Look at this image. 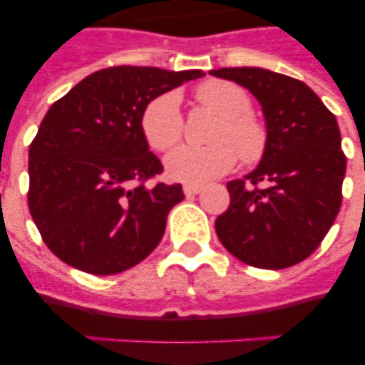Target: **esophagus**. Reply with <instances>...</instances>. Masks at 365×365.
Masks as SVG:
<instances>
[{"instance_id":"34e87169","label":"esophagus","mask_w":365,"mask_h":365,"mask_svg":"<svg viewBox=\"0 0 365 365\" xmlns=\"http://www.w3.org/2000/svg\"><path fill=\"white\" fill-rule=\"evenodd\" d=\"M200 191H202V187H200V185H193V183H187V185H183V193L187 195V197L200 193Z\"/></svg>"}]
</instances>
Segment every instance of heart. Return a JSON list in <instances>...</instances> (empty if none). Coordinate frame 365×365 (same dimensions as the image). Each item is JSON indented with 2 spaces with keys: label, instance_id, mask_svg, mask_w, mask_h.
<instances>
[{
  "label": "heart",
  "instance_id": "obj_1",
  "mask_svg": "<svg viewBox=\"0 0 365 365\" xmlns=\"http://www.w3.org/2000/svg\"><path fill=\"white\" fill-rule=\"evenodd\" d=\"M202 108L220 115L208 136L210 145H183L165 160L170 180L182 183H206L233 170L239 157L244 165H255L265 155L269 134L265 125L255 119L252 98L242 87L231 81L210 79L195 91ZM142 132L149 148L168 151L183 136V115L180 94L174 91L155 96L142 111Z\"/></svg>",
  "mask_w": 365,
  "mask_h": 365
}]
</instances>
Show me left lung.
Instances as JSON below:
<instances>
[{"label": "left lung", "instance_id": "8db88e82", "mask_svg": "<svg viewBox=\"0 0 365 365\" xmlns=\"http://www.w3.org/2000/svg\"><path fill=\"white\" fill-rule=\"evenodd\" d=\"M212 76L248 88L267 123L265 155L227 183L229 208L216 220L227 252L257 269H286L320 246L339 214L346 157L335 115L303 81L263 68Z\"/></svg>", "mask_w": 365, "mask_h": 365}]
</instances>
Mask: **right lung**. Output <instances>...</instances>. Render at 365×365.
Here are the masks:
<instances>
[{
    "mask_svg": "<svg viewBox=\"0 0 365 365\" xmlns=\"http://www.w3.org/2000/svg\"><path fill=\"white\" fill-rule=\"evenodd\" d=\"M200 70L113 66L56 100L30 143L28 208L58 259L91 274H117L160 242L182 185L157 182L160 160L142 132L143 108Z\"/></svg>",
    "mask_w": 365,
    "mask_h": 365,
    "instance_id": "1",
    "label": "right lung"
}]
</instances>
